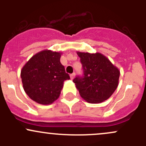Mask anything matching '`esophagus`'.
Here are the masks:
<instances>
[{
    "instance_id": "obj_1",
    "label": "esophagus",
    "mask_w": 146,
    "mask_h": 146,
    "mask_svg": "<svg viewBox=\"0 0 146 146\" xmlns=\"http://www.w3.org/2000/svg\"><path fill=\"white\" fill-rule=\"evenodd\" d=\"M75 76H76V73H72V74H70V78L73 79V78H75Z\"/></svg>"
}]
</instances>
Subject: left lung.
Returning a JSON list of instances; mask_svg holds the SVG:
<instances>
[{
  "label": "left lung",
  "instance_id": "obj_1",
  "mask_svg": "<svg viewBox=\"0 0 146 146\" xmlns=\"http://www.w3.org/2000/svg\"><path fill=\"white\" fill-rule=\"evenodd\" d=\"M83 74L73 80L80 96L89 103H100L114 93L119 84L120 71L100 53L77 52Z\"/></svg>",
  "mask_w": 146,
  "mask_h": 146
}]
</instances>
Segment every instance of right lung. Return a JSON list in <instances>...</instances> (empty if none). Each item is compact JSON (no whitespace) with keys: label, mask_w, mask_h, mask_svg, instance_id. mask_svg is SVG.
Masks as SVG:
<instances>
[{"label":"right lung","mask_w":146,"mask_h":146,"mask_svg":"<svg viewBox=\"0 0 146 146\" xmlns=\"http://www.w3.org/2000/svg\"><path fill=\"white\" fill-rule=\"evenodd\" d=\"M61 53L44 50L34 55L21 70L26 94L41 104H50L61 94L64 82L70 79L60 62Z\"/></svg>","instance_id":"1"}]
</instances>
